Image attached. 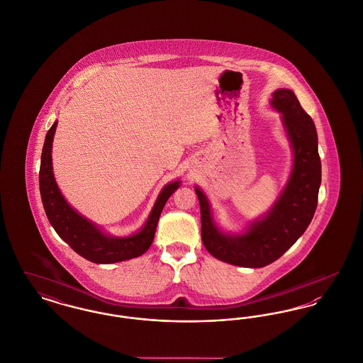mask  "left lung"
I'll return each instance as SVG.
<instances>
[{
    "label": "left lung",
    "instance_id": "8db88e82",
    "mask_svg": "<svg viewBox=\"0 0 363 363\" xmlns=\"http://www.w3.org/2000/svg\"><path fill=\"white\" fill-rule=\"evenodd\" d=\"M271 106L281 114L294 154L290 178L272 208L241 234H228L215 223L206 193L194 188L206 249L215 259L246 268H262L293 246L311 225L321 185L318 138L311 116L287 88L272 94Z\"/></svg>",
    "mask_w": 363,
    "mask_h": 363
}]
</instances>
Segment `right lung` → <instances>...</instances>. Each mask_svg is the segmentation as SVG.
I'll return each mask as SVG.
<instances>
[{"label": "right lung", "instance_id": "1", "mask_svg": "<svg viewBox=\"0 0 363 363\" xmlns=\"http://www.w3.org/2000/svg\"><path fill=\"white\" fill-rule=\"evenodd\" d=\"M55 128L57 121L52 123L45 138L39 170L40 197L52 228L77 255L95 264H111L144 255L154 241L156 225L163 207L169 197L179 188L181 181L170 182L160 190L147 222L136 234L129 237L108 235L74 208L70 207L55 182L52 163Z\"/></svg>", "mask_w": 363, "mask_h": 363}]
</instances>
